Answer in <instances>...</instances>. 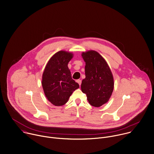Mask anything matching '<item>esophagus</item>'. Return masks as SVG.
<instances>
[{
    "instance_id": "34e87169",
    "label": "esophagus",
    "mask_w": 154,
    "mask_h": 154,
    "mask_svg": "<svg viewBox=\"0 0 154 154\" xmlns=\"http://www.w3.org/2000/svg\"><path fill=\"white\" fill-rule=\"evenodd\" d=\"M76 82H77L78 84H79V86H81V82H82L81 80V79H78V80L76 81Z\"/></svg>"
}]
</instances>
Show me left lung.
<instances>
[{"label":"left lung","mask_w":154,"mask_h":154,"mask_svg":"<svg viewBox=\"0 0 154 154\" xmlns=\"http://www.w3.org/2000/svg\"><path fill=\"white\" fill-rule=\"evenodd\" d=\"M85 62V78L82 81L81 90L87 97L89 103L99 107L106 103L114 88V80L111 70L97 52L90 51L82 54Z\"/></svg>","instance_id":"left-lung-1"}]
</instances>
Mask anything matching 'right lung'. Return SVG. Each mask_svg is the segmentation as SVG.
I'll list each match as a JSON object with an SVG mask.
<instances>
[{"label":"right lung","instance_id":"1","mask_svg":"<svg viewBox=\"0 0 154 154\" xmlns=\"http://www.w3.org/2000/svg\"><path fill=\"white\" fill-rule=\"evenodd\" d=\"M73 57L70 52L61 51L48 61L42 76V86L46 97L53 105L66 103L72 93L79 87L72 78L68 63Z\"/></svg>","mask_w":154,"mask_h":154}]
</instances>
